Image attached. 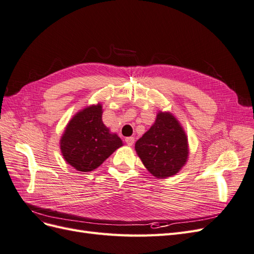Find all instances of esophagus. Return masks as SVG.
<instances>
[{
	"label": "esophagus",
	"instance_id": "34e87169",
	"mask_svg": "<svg viewBox=\"0 0 254 254\" xmlns=\"http://www.w3.org/2000/svg\"><path fill=\"white\" fill-rule=\"evenodd\" d=\"M125 142L127 143V145H129V146H132V145L134 144V137H133V136L126 137V139H125Z\"/></svg>",
	"mask_w": 254,
	"mask_h": 254
}]
</instances>
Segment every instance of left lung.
I'll list each match as a JSON object with an SVG mask.
<instances>
[{
    "mask_svg": "<svg viewBox=\"0 0 254 254\" xmlns=\"http://www.w3.org/2000/svg\"><path fill=\"white\" fill-rule=\"evenodd\" d=\"M135 150L153 176L166 178L178 173L186 164L188 139L172 114L160 112L155 124L136 141Z\"/></svg>",
    "mask_w": 254,
    "mask_h": 254,
    "instance_id": "8db88e82",
    "label": "left lung"
}]
</instances>
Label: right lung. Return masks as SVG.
<instances>
[{
  "label": "right lung",
  "instance_id": "right-lung-1",
  "mask_svg": "<svg viewBox=\"0 0 254 254\" xmlns=\"http://www.w3.org/2000/svg\"><path fill=\"white\" fill-rule=\"evenodd\" d=\"M123 145L102 121V106H91L68 123L60 147L66 162L79 172H91Z\"/></svg>",
  "mask_w": 254,
  "mask_h": 254
}]
</instances>
